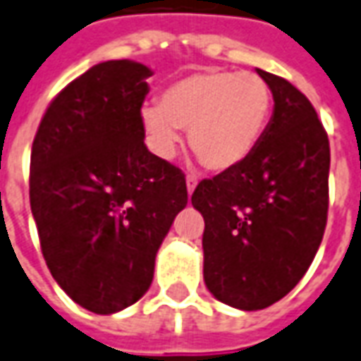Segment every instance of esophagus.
Instances as JSON below:
<instances>
[{
    "mask_svg": "<svg viewBox=\"0 0 361 361\" xmlns=\"http://www.w3.org/2000/svg\"><path fill=\"white\" fill-rule=\"evenodd\" d=\"M185 183H188V193L191 195L195 191V188H197V178H195V176H188V178H185Z\"/></svg>",
    "mask_w": 361,
    "mask_h": 361,
    "instance_id": "1",
    "label": "esophagus"
}]
</instances>
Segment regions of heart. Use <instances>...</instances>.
I'll return each instance as SVG.
<instances>
[{
	"label": "heart",
	"instance_id": "1",
	"mask_svg": "<svg viewBox=\"0 0 361 361\" xmlns=\"http://www.w3.org/2000/svg\"><path fill=\"white\" fill-rule=\"evenodd\" d=\"M271 92L256 72L204 71L176 80L160 93L159 106H143L141 122L160 159H172L180 130L189 147L214 172L239 166L262 140Z\"/></svg>",
	"mask_w": 361,
	"mask_h": 361
}]
</instances>
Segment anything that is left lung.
Segmentation results:
<instances>
[{
	"label": "left lung",
	"instance_id": "left-lung-1",
	"mask_svg": "<svg viewBox=\"0 0 361 361\" xmlns=\"http://www.w3.org/2000/svg\"><path fill=\"white\" fill-rule=\"evenodd\" d=\"M274 114L252 154L191 195L204 218V283L233 308L262 310L295 289L322 245L329 208V140L308 97L256 68Z\"/></svg>",
	"mask_w": 361,
	"mask_h": 361
}]
</instances>
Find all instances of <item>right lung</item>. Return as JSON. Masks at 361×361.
<instances>
[{"mask_svg":"<svg viewBox=\"0 0 361 361\" xmlns=\"http://www.w3.org/2000/svg\"><path fill=\"white\" fill-rule=\"evenodd\" d=\"M149 76L128 59L92 66L49 103L32 143L30 208L45 264L93 314L145 295L159 247L188 204L183 172L143 141Z\"/></svg>","mask_w":361,"mask_h":361,"instance_id":"1","label":"right lung"}]
</instances>
